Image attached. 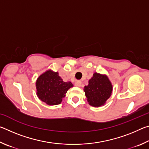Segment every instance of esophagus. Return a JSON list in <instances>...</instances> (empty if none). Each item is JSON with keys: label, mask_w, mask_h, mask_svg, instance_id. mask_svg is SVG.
I'll return each mask as SVG.
<instances>
[{"label": "esophagus", "mask_w": 149, "mask_h": 149, "mask_svg": "<svg viewBox=\"0 0 149 149\" xmlns=\"http://www.w3.org/2000/svg\"><path fill=\"white\" fill-rule=\"evenodd\" d=\"M75 85L78 87H80L81 85V81H77L75 83Z\"/></svg>", "instance_id": "34e87169"}]
</instances>
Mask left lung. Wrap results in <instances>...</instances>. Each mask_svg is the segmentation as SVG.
<instances>
[{"label":"left lung","instance_id":"1","mask_svg":"<svg viewBox=\"0 0 149 149\" xmlns=\"http://www.w3.org/2000/svg\"><path fill=\"white\" fill-rule=\"evenodd\" d=\"M112 91V86L108 78L97 73L93 74L89 84L84 87L88 102L95 107L104 104L110 97Z\"/></svg>","mask_w":149,"mask_h":149}]
</instances>
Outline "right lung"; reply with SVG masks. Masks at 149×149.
<instances>
[{"label": "right lung", "instance_id": "obj_1", "mask_svg": "<svg viewBox=\"0 0 149 149\" xmlns=\"http://www.w3.org/2000/svg\"><path fill=\"white\" fill-rule=\"evenodd\" d=\"M73 86L71 82H64L58 72L48 70L37 80V94L46 104L56 105L61 103L68 90Z\"/></svg>", "mask_w": 149, "mask_h": 149}]
</instances>
